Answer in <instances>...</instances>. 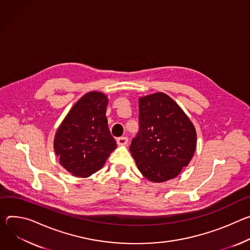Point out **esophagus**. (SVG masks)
Listing matches in <instances>:
<instances>
[{
    "mask_svg": "<svg viewBox=\"0 0 250 250\" xmlns=\"http://www.w3.org/2000/svg\"><path fill=\"white\" fill-rule=\"evenodd\" d=\"M116 142L119 146H125L127 145L128 143V138L127 137H120V138H117L116 139Z\"/></svg>",
    "mask_w": 250,
    "mask_h": 250,
    "instance_id": "1",
    "label": "esophagus"
}]
</instances>
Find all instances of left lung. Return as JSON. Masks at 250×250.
Returning <instances> with one entry per match:
<instances>
[{"instance_id": "left-lung-1", "label": "left lung", "mask_w": 250, "mask_h": 250, "mask_svg": "<svg viewBox=\"0 0 250 250\" xmlns=\"http://www.w3.org/2000/svg\"><path fill=\"white\" fill-rule=\"evenodd\" d=\"M196 146L195 127L171 97L159 92L139 99V131L129 150L149 181L161 183L177 177Z\"/></svg>"}]
</instances>
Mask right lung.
Returning a JSON list of instances; mask_svg holds the SVG:
<instances>
[{"label": "right lung", "mask_w": 250, "mask_h": 250, "mask_svg": "<svg viewBox=\"0 0 250 250\" xmlns=\"http://www.w3.org/2000/svg\"><path fill=\"white\" fill-rule=\"evenodd\" d=\"M107 104L101 92L82 96L55 134V154L62 167L75 177L87 178L96 173L117 147L107 124Z\"/></svg>", "instance_id": "right-lung-1"}]
</instances>
